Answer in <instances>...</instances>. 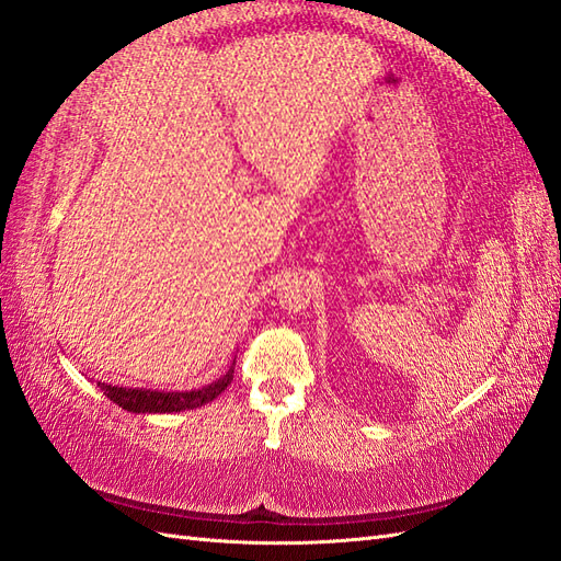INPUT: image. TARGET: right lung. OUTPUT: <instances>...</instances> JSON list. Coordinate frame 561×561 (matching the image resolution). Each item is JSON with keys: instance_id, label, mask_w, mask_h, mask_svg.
Masks as SVG:
<instances>
[{"instance_id": "right-lung-1", "label": "right lung", "mask_w": 561, "mask_h": 561, "mask_svg": "<svg viewBox=\"0 0 561 561\" xmlns=\"http://www.w3.org/2000/svg\"><path fill=\"white\" fill-rule=\"evenodd\" d=\"M234 377V363L220 379H215L201 389L192 391H158V389H133V386H113L96 381L99 391L113 403L135 414H170L182 410H194L218 398Z\"/></svg>"}]
</instances>
